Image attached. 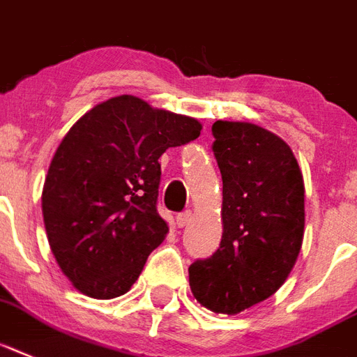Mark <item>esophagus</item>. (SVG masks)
<instances>
[{
    "instance_id": "34e87169",
    "label": "esophagus",
    "mask_w": 357,
    "mask_h": 357,
    "mask_svg": "<svg viewBox=\"0 0 357 357\" xmlns=\"http://www.w3.org/2000/svg\"><path fill=\"white\" fill-rule=\"evenodd\" d=\"M191 211L188 210V211H182V213H178L176 215V226H178V228H184V226H188L191 222Z\"/></svg>"
}]
</instances>
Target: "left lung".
Returning <instances> with one entry per match:
<instances>
[{
    "instance_id": "left-lung-1",
    "label": "left lung",
    "mask_w": 357,
    "mask_h": 357,
    "mask_svg": "<svg viewBox=\"0 0 357 357\" xmlns=\"http://www.w3.org/2000/svg\"><path fill=\"white\" fill-rule=\"evenodd\" d=\"M211 146L222 175L219 250L190 266L200 305L238 314L281 288L301 252L305 184L284 140L246 122H219Z\"/></svg>"
}]
</instances>
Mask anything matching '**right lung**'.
Returning <instances> with one entry per match:
<instances>
[{"label": "right lung", "mask_w": 357, "mask_h": 357, "mask_svg": "<svg viewBox=\"0 0 357 357\" xmlns=\"http://www.w3.org/2000/svg\"><path fill=\"white\" fill-rule=\"evenodd\" d=\"M200 129L195 119L122 94L85 113L61 140L41 210L56 261L82 294L113 299L137 281L167 234L157 211L158 158Z\"/></svg>", "instance_id": "add662e5"}]
</instances>
